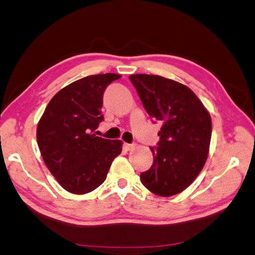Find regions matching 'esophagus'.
Wrapping results in <instances>:
<instances>
[{
    "label": "esophagus",
    "instance_id": "34e87169",
    "mask_svg": "<svg viewBox=\"0 0 255 255\" xmlns=\"http://www.w3.org/2000/svg\"><path fill=\"white\" fill-rule=\"evenodd\" d=\"M134 148V144L133 143H124V149L127 151H130Z\"/></svg>",
    "mask_w": 255,
    "mask_h": 255
}]
</instances>
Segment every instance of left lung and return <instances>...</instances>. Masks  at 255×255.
Here are the masks:
<instances>
[{
	"label": "left lung",
	"instance_id": "1",
	"mask_svg": "<svg viewBox=\"0 0 255 255\" xmlns=\"http://www.w3.org/2000/svg\"><path fill=\"white\" fill-rule=\"evenodd\" d=\"M129 79L149 116L162 123L153 163L140 173L149 191L160 197L180 193L207 161L211 140L210 114L190 88L158 75L136 74Z\"/></svg>",
	"mask_w": 255,
	"mask_h": 255
}]
</instances>
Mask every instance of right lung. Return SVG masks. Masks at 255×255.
<instances>
[{
	"mask_svg": "<svg viewBox=\"0 0 255 255\" xmlns=\"http://www.w3.org/2000/svg\"><path fill=\"white\" fill-rule=\"evenodd\" d=\"M121 77L98 74L69 84L51 99L39 119L36 138L43 160L68 192L84 194L98 188L122 152V140L93 133L104 121L105 89Z\"/></svg>",
	"mask_w": 255,
	"mask_h": 255,
	"instance_id": "obj_1",
	"label": "right lung"
}]
</instances>
